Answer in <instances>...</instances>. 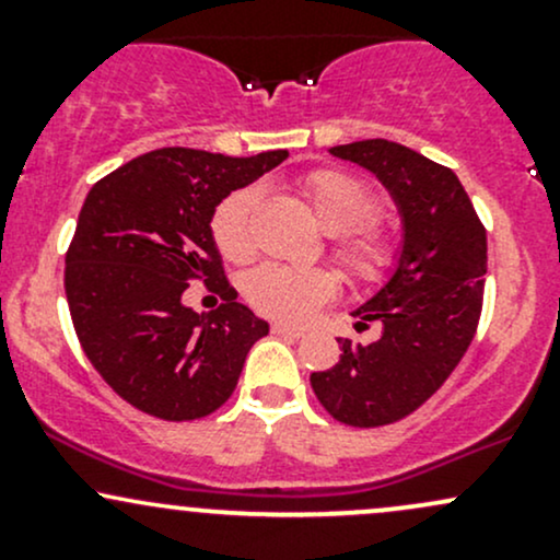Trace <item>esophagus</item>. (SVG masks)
Masks as SVG:
<instances>
[{"instance_id":"obj_1","label":"esophagus","mask_w":560,"mask_h":560,"mask_svg":"<svg viewBox=\"0 0 560 560\" xmlns=\"http://www.w3.org/2000/svg\"><path fill=\"white\" fill-rule=\"evenodd\" d=\"M271 331L276 334V337H294V339H300L302 331L300 326H292V324H281V320H276V324H271Z\"/></svg>"}]
</instances>
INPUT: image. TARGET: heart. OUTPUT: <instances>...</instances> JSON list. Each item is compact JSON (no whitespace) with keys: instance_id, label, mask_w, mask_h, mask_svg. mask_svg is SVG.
Masks as SVG:
<instances>
[{"instance_id":"1","label":"heart","mask_w":560,"mask_h":560,"mask_svg":"<svg viewBox=\"0 0 560 560\" xmlns=\"http://www.w3.org/2000/svg\"><path fill=\"white\" fill-rule=\"evenodd\" d=\"M302 195L318 226L329 231V255L347 279L358 287L387 281L400 262V242L378 221L382 199L369 184L339 168H316L302 178ZM258 191L253 186L234 189L215 205L210 236L218 253L231 262L253 258V210ZM337 279L324 268H294L284 262H262L244 279V298L262 316L302 320L334 298Z\"/></svg>"}]
</instances>
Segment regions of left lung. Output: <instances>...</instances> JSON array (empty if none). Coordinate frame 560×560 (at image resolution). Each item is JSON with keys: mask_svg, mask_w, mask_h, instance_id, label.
<instances>
[{"mask_svg": "<svg viewBox=\"0 0 560 560\" xmlns=\"http://www.w3.org/2000/svg\"><path fill=\"white\" fill-rule=\"evenodd\" d=\"M331 152L382 178L400 205L405 247L389 284L352 313L358 331L374 320L382 337L337 339L339 363L311 374V387L347 427H387L419 410L466 355L485 302L487 229L447 165L387 139Z\"/></svg>", "mask_w": 560, "mask_h": 560, "instance_id": "obj_1", "label": "left lung"}]
</instances>
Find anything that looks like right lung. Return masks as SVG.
Returning <instances> with one entry per match:
<instances>
[{
    "instance_id": "add662e5",
    "label": "right lung",
    "mask_w": 560,
    "mask_h": 560,
    "mask_svg": "<svg viewBox=\"0 0 560 560\" xmlns=\"http://www.w3.org/2000/svg\"><path fill=\"white\" fill-rule=\"evenodd\" d=\"M287 158L163 147L89 191L66 253L75 337L115 395L163 421L205 419L234 395L268 324L236 302L210 236L215 205ZM202 280L224 302L199 317L180 302Z\"/></svg>"
}]
</instances>
